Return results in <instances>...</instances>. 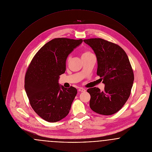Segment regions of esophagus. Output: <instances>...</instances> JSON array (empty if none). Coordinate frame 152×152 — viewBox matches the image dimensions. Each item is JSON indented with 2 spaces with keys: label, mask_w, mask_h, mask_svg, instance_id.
I'll use <instances>...</instances> for the list:
<instances>
[{
  "label": "esophagus",
  "mask_w": 152,
  "mask_h": 152,
  "mask_svg": "<svg viewBox=\"0 0 152 152\" xmlns=\"http://www.w3.org/2000/svg\"><path fill=\"white\" fill-rule=\"evenodd\" d=\"M78 91L80 92H86V89L83 88H80L79 89H78Z\"/></svg>",
  "instance_id": "obj_1"
}]
</instances>
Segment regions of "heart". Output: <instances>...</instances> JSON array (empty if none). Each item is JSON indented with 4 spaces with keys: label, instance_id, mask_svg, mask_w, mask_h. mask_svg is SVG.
Segmentation results:
<instances>
[{
    "label": "heart",
    "instance_id": "obj_1",
    "mask_svg": "<svg viewBox=\"0 0 152 152\" xmlns=\"http://www.w3.org/2000/svg\"><path fill=\"white\" fill-rule=\"evenodd\" d=\"M91 54H92V53L91 52H89V51H84V52L83 53V54H82V58L87 57V56H89V55H91ZM70 58H71V56H68V60H69L70 59Z\"/></svg>",
    "mask_w": 152,
    "mask_h": 152
}]
</instances>
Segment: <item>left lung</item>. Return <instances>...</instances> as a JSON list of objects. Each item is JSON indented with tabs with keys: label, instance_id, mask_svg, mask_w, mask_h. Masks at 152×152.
I'll return each mask as SVG.
<instances>
[{
	"label": "left lung",
	"instance_id": "8db88e82",
	"mask_svg": "<svg viewBox=\"0 0 152 152\" xmlns=\"http://www.w3.org/2000/svg\"><path fill=\"white\" fill-rule=\"evenodd\" d=\"M84 42L96 54L97 75L105 84L102 92L96 87L87 90L91 95L90 108L97 113L112 115L122 108L130 96L134 74L129 60L116 44L101 38L85 39Z\"/></svg>",
	"mask_w": 152,
	"mask_h": 152
}]
</instances>
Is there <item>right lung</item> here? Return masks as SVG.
<instances>
[{"label":"right lung","instance_id":"right-lung-1","mask_svg":"<svg viewBox=\"0 0 152 152\" xmlns=\"http://www.w3.org/2000/svg\"><path fill=\"white\" fill-rule=\"evenodd\" d=\"M82 42V39H53L38 51L27 69L24 88L30 105L48 122L58 121L69 112L77 89L61 86L58 81L65 72L67 57Z\"/></svg>","mask_w":152,"mask_h":152}]
</instances>
